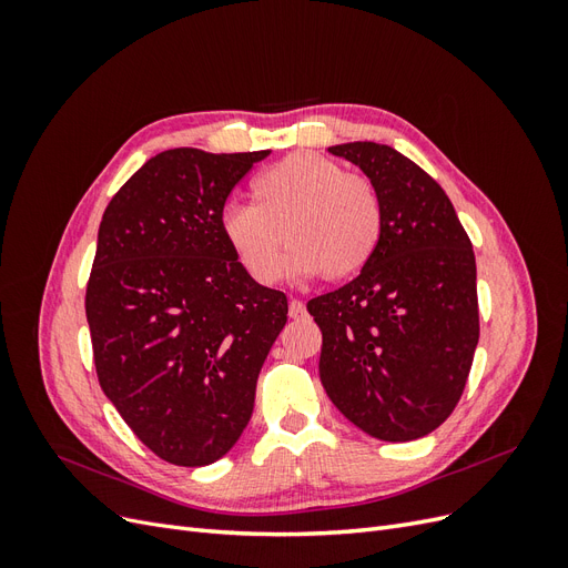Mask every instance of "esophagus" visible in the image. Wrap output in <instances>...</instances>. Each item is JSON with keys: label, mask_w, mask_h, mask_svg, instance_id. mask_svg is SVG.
<instances>
[{"label": "esophagus", "mask_w": 568, "mask_h": 568, "mask_svg": "<svg viewBox=\"0 0 568 568\" xmlns=\"http://www.w3.org/2000/svg\"><path fill=\"white\" fill-rule=\"evenodd\" d=\"M288 317H291V320L305 317V303L298 301V298H291V303H288Z\"/></svg>", "instance_id": "obj_1"}]
</instances>
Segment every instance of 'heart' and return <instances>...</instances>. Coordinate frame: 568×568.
Here are the masks:
<instances>
[{
    "mask_svg": "<svg viewBox=\"0 0 568 568\" xmlns=\"http://www.w3.org/2000/svg\"><path fill=\"white\" fill-rule=\"evenodd\" d=\"M253 205L234 203L220 215V232L248 277L274 284L282 248L294 277L346 280L379 246L384 209L376 186L317 153H291L253 180Z\"/></svg>",
    "mask_w": 568,
    "mask_h": 568,
    "instance_id": "obj_1",
    "label": "heart"
}]
</instances>
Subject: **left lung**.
I'll return each instance as SVG.
<instances>
[{"instance_id":"8db88e82","label":"left lung","mask_w":568,"mask_h":568,"mask_svg":"<svg viewBox=\"0 0 568 568\" xmlns=\"http://www.w3.org/2000/svg\"><path fill=\"white\" fill-rule=\"evenodd\" d=\"M376 186L384 227L353 282L307 301L320 379L365 434L405 443L453 415L478 343L476 257L440 184L376 142L329 146Z\"/></svg>"}]
</instances>
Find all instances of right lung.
Wrapping results in <instances>:
<instances>
[{"instance_id": "right-lung-1", "label": "right lung", "mask_w": 568, "mask_h": 568, "mask_svg": "<svg viewBox=\"0 0 568 568\" xmlns=\"http://www.w3.org/2000/svg\"><path fill=\"white\" fill-rule=\"evenodd\" d=\"M270 151L168 149L118 189L84 296L101 390L151 453L205 467L251 419L257 374L286 324L220 232L232 189Z\"/></svg>"}]
</instances>
